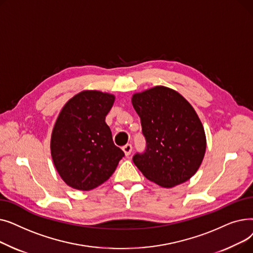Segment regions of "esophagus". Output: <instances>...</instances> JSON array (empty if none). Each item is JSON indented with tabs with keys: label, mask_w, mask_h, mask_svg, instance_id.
<instances>
[{
	"label": "esophagus",
	"mask_w": 253,
	"mask_h": 253,
	"mask_svg": "<svg viewBox=\"0 0 253 253\" xmlns=\"http://www.w3.org/2000/svg\"><path fill=\"white\" fill-rule=\"evenodd\" d=\"M122 150H123L125 156L128 157L131 154V152H132V145L131 144H126V145H124Z\"/></svg>",
	"instance_id": "obj_1"
}]
</instances>
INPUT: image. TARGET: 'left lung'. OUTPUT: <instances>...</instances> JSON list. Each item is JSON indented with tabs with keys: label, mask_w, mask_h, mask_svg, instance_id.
<instances>
[{
	"label": "left lung",
	"mask_w": 253,
	"mask_h": 253,
	"mask_svg": "<svg viewBox=\"0 0 253 253\" xmlns=\"http://www.w3.org/2000/svg\"><path fill=\"white\" fill-rule=\"evenodd\" d=\"M132 104L147 141L144 153L133 156L136 167L163 188L189 180L206 151L204 127L193 106L177 91L164 86L135 93Z\"/></svg>",
	"instance_id": "1"
}]
</instances>
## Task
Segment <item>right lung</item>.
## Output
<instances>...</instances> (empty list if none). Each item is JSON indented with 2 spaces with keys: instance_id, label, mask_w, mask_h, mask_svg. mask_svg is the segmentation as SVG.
<instances>
[{
  "instance_id": "right-lung-1",
  "label": "right lung",
  "mask_w": 253,
  "mask_h": 253,
  "mask_svg": "<svg viewBox=\"0 0 253 253\" xmlns=\"http://www.w3.org/2000/svg\"><path fill=\"white\" fill-rule=\"evenodd\" d=\"M115 96L96 90L78 93L64 104L51 135V156L62 180L89 191L108 180L124 152L105 123Z\"/></svg>"
}]
</instances>
